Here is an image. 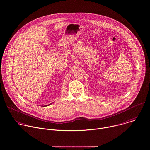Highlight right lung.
Listing matches in <instances>:
<instances>
[{
  "instance_id": "right-lung-1",
  "label": "right lung",
  "mask_w": 150,
  "mask_h": 150,
  "mask_svg": "<svg viewBox=\"0 0 150 150\" xmlns=\"http://www.w3.org/2000/svg\"><path fill=\"white\" fill-rule=\"evenodd\" d=\"M50 104H49V105H45V106H49V105H50Z\"/></svg>"
}]
</instances>
